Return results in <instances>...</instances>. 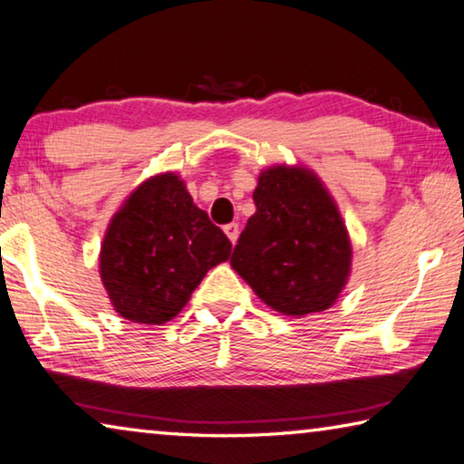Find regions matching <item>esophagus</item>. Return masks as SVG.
Wrapping results in <instances>:
<instances>
[{
	"label": "esophagus",
	"mask_w": 464,
	"mask_h": 464,
	"mask_svg": "<svg viewBox=\"0 0 464 464\" xmlns=\"http://www.w3.org/2000/svg\"><path fill=\"white\" fill-rule=\"evenodd\" d=\"M224 232H226V237L230 238V242L232 245H237V240H238V224H226L224 226Z\"/></svg>",
	"instance_id": "obj_1"
}]
</instances>
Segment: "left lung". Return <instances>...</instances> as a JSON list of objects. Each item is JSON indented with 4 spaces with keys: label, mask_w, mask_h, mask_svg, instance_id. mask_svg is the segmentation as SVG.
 Masks as SVG:
<instances>
[{
    "label": "left lung",
    "mask_w": 464,
    "mask_h": 464,
    "mask_svg": "<svg viewBox=\"0 0 464 464\" xmlns=\"http://www.w3.org/2000/svg\"><path fill=\"white\" fill-rule=\"evenodd\" d=\"M230 265L273 310L290 316L335 304L352 271V242L333 197L304 166L261 172Z\"/></svg>",
    "instance_id": "1"
}]
</instances>
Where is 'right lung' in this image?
<instances>
[{
  "instance_id": "1",
  "label": "right lung",
  "mask_w": 464,
  "mask_h": 464,
  "mask_svg": "<svg viewBox=\"0 0 464 464\" xmlns=\"http://www.w3.org/2000/svg\"><path fill=\"white\" fill-rule=\"evenodd\" d=\"M232 242L197 208L174 172L135 188L112 216L101 248V279L117 313L131 323L177 316Z\"/></svg>"
}]
</instances>
